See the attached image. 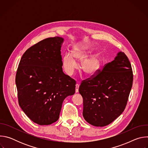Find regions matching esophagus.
Masks as SVG:
<instances>
[{
    "label": "esophagus",
    "mask_w": 148,
    "mask_h": 148,
    "mask_svg": "<svg viewBox=\"0 0 148 148\" xmlns=\"http://www.w3.org/2000/svg\"><path fill=\"white\" fill-rule=\"evenodd\" d=\"M79 85L78 84H77L76 85H75V92L76 93H77V92H78V89H79Z\"/></svg>",
    "instance_id": "34e87169"
}]
</instances>
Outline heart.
I'll list each match as a JSON object with an SVG mask.
<instances>
[{
	"label": "heart",
	"mask_w": 148,
	"mask_h": 148,
	"mask_svg": "<svg viewBox=\"0 0 148 148\" xmlns=\"http://www.w3.org/2000/svg\"><path fill=\"white\" fill-rule=\"evenodd\" d=\"M94 50V48L91 46L81 45L74 47L73 54L65 53L62 57V65L66 73L69 75L73 74L78 68L77 60L82 62L81 68L84 74L88 77L95 75L101 68L102 60L98 53L90 56Z\"/></svg>",
	"instance_id": "heart-1"
}]
</instances>
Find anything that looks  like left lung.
<instances>
[{"instance_id":"8db88e82","label":"left lung","mask_w":148,"mask_h":148,"mask_svg":"<svg viewBox=\"0 0 148 148\" xmlns=\"http://www.w3.org/2000/svg\"><path fill=\"white\" fill-rule=\"evenodd\" d=\"M132 82L131 63L125 54L119 51L102 71L81 84L84 118L100 127L112 122L124 111Z\"/></svg>"}]
</instances>
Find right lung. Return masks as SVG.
<instances>
[{
	"mask_svg": "<svg viewBox=\"0 0 148 148\" xmlns=\"http://www.w3.org/2000/svg\"><path fill=\"white\" fill-rule=\"evenodd\" d=\"M64 38L49 37L30 47L21 58L16 75L20 108L34 123L48 125L58 118L62 104L75 91V81L62 71Z\"/></svg>",
	"mask_w": 148,
	"mask_h": 148,
	"instance_id": "right-lung-1",
	"label": "right lung"
}]
</instances>
